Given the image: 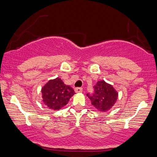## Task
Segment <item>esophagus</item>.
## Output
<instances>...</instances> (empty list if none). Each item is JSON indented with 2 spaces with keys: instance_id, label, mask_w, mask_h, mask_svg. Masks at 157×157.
Segmentation results:
<instances>
[{
  "instance_id": "1",
  "label": "esophagus",
  "mask_w": 157,
  "mask_h": 157,
  "mask_svg": "<svg viewBox=\"0 0 157 157\" xmlns=\"http://www.w3.org/2000/svg\"><path fill=\"white\" fill-rule=\"evenodd\" d=\"M82 91V88H81V87H78V88L75 89V93H81Z\"/></svg>"
}]
</instances>
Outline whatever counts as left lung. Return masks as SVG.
I'll list each match as a JSON object with an SVG mask.
<instances>
[{"label":"left lung","mask_w":157,"mask_h":157,"mask_svg":"<svg viewBox=\"0 0 157 157\" xmlns=\"http://www.w3.org/2000/svg\"><path fill=\"white\" fill-rule=\"evenodd\" d=\"M95 93L92 95H86L91 100V104L99 111L105 112L110 110L116 104L118 93L112 85L105 80L98 81L94 86Z\"/></svg>","instance_id":"8db88e82"}]
</instances>
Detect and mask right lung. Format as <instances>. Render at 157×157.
Wrapping results in <instances>:
<instances>
[{
    "label": "right lung",
    "instance_id": "1",
    "mask_svg": "<svg viewBox=\"0 0 157 157\" xmlns=\"http://www.w3.org/2000/svg\"><path fill=\"white\" fill-rule=\"evenodd\" d=\"M75 94L72 87L66 85L59 78L50 79L41 88L44 104L54 111H58L68 104Z\"/></svg>",
    "mask_w": 157,
    "mask_h": 157
}]
</instances>
